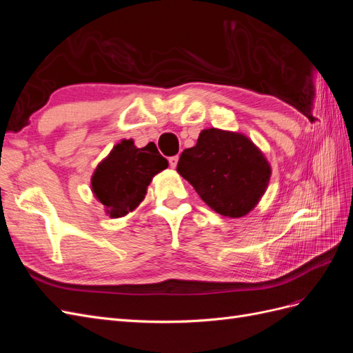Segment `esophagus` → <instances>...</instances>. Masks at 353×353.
<instances>
[{"mask_svg":"<svg viewBox=\"0 0 353 353\" xmlns=\"http://www.w3.org/2000/svg\"><path fill=\"white\" fill-rule=\"evenodd\" d=\"M169 165H170V168H176V165H178V156H172V157H169Z\"/></svg>","mask_w":353,"mask_h":353,"instance_id":"obj_1","label":"esophagus"}]
</instances>
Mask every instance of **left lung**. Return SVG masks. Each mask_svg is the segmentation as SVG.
<instances>
[{
    "instance_id": "1",
    "label": "left lung",
    "mask_w": 353,
    "mask_h": 353,
    "mask_svg": "<svg viewBox=\"0 0 353 353\" xmlns=\"http://www.w3.org/2000/svg\"><path fill=\"white\" fill-rule=\"evenodd\" d=\"M178 174L222 216L241 218L258 205L270 183L271 166L252 140L209 128L197 144L181 153Z\"/></svg>"
}]
</instances>
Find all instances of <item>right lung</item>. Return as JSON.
Wrapping results in <instances>:
<instances>
[{"label": "right lung", "instance_id": "add662e5", "mask_svg": "<svg viewBox=\"0 0 353 353\" xmlns=\"http://www.w3.org/2000/svg\"><path fill=\"white\" fill-rule=\"evenodd\" d=\"M166 168L168 160L154 143L138 148L132 140H122L94 170L92 193L110 218L125 216L143 201L153 176Z\"/></svg>", "mask_w": 353, "mask_h": 353}]
</instances>
